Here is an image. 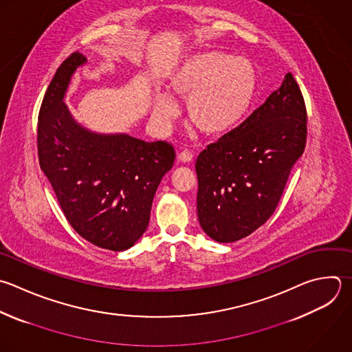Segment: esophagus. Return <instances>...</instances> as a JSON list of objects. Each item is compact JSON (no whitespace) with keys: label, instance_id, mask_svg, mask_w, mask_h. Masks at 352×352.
I'll return each mask as SVG.
<instances>
[{"label":"esophagus","instance_id":"obj_1","mask_svg":"<svg viewBox=\"0 0 352 352\" xmlns=\"http://www.w3.org/2000/svg\"><path fill=\"white\" fill-rule=\"evenodd\" d=\"M192 158H194V155H192V153H191L190 150H183V151L179 154V160H180L182 162H191Z\"/></svg>","mask_w":352,"mask_h":352}]
</instances>
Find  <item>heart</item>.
I'll return each mask as SVG.
<instances>
[{"label":"heart","mask_w":352,"mask_h":352,"mask_svg":"<svg viewBox=\"0 0 352 352\" xmlns=\"http://www.w3.org/2000/svg\"><path fill=\"white\" fill-rule=\"evenodd\" d=\"M257 88L253 63L221 51H205L188 56L172 74L169 91L187 102L191 124L214 136L234 128L248 111ZM177 117V106L169 96H160L154 118L168 128Z\"/></svg>","instance_id":"obj_1"}]
</instances>
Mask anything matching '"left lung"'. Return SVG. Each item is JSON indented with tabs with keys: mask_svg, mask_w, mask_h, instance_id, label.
Instances as JSON below:
<instances>
[{
	"mask_svg": "<svg viewBox=\"0 0 352 352\" xmlns=\"http://www.w3.org/2000/svg\"><path fill=\"white\" fill-rule=\"evenodd\" d=\"M305 140V103L287 73L258 109L198 155L197 212L202 230L227 243L263 226L276 209Z\"/></svg>",
	"mask_w": 352,
	"mask_h": 352,
	"instance_id": "8db88e82",
	"label": "left lung"
}]
</instances>
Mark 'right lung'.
I'll list each match as a JSON object with an SVG mask.
<instances>
[{"instance_id":"add662e5","label":"right lung","mask_w":352,"mask_h":352,"mask_svg":"<svg viewBox=\"0 0 352 352\" xmlns=\"http://www.w3.org/2000/svg\"><path fill=\"white\" fill-rule=\"evenodd\" d=\"M72 54L56 70L38 114V161L70 226L91 243L121 252L147 230L155 191L173 166L170 143L98 135L70 116L63 98L76 69Z\"/></svg>"}]
</instances>
